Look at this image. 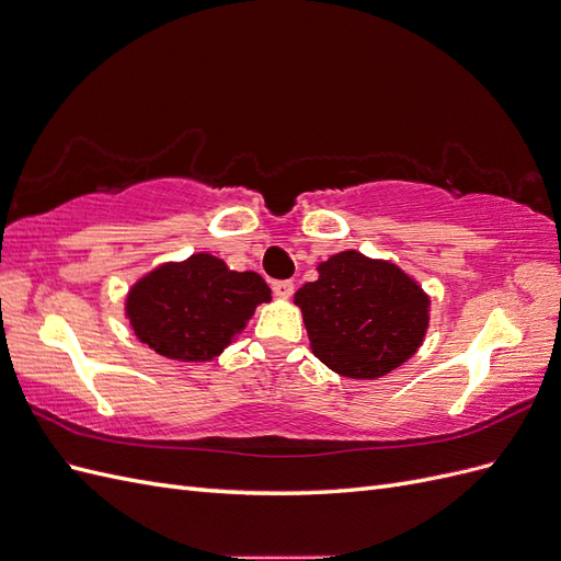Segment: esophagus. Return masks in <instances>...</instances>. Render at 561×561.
I'll return each mask as SVG.
<instances>
[{"label":"esophagus","mask_w":561,"mask_h":561,"mask_svg":"<svg viewBox=\"0 0 561 561\" xmlns=\"http://www.w3.org/2000/svg\"><path fill=\"white\" fill-rule=\"evenodd\" d=\"M271 290H274L276 297L287 299V297H293V293H295V283L293 280H274V283H271Z\"/></svg>","instance_id":"obj_1"}]
</instances>
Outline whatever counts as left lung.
Wrapping results in <instances>:
<instances>
[{
    "label": "left lung",
    "mask_w": 561,
    "mask_h": 561,
    "mask_svg": "<svg viewBox=\"0 0 561 561\" xmlns=\"http://www.w3.org/2000/svg\"><path fill=\"white\" fill-rule=\"evenodd\" d=\"M297 290L311 348L351 379H379L410 360L428 328V297L396 264L346 250Z\"/></svg>",
    "instance_id": "8db88e82"
}]
</instances>
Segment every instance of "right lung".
<instances>
[{
  "label": "right lung",
  "instance_id": "1",
  "mask_svg": "<svg viewBox=\"0 0 561 561\" xmlns=\"http://www.w3.org/2000/svg\"><path fill=\"white\" fill-rule=\"evenodd\" d=\"M268 299L260 274L229 271L222 260L198 252L135 283L126 313L142 344L171 360L196 363L222 353Z\"/></svg>",
  "mask_w": 561,
  "mask_h": 561
}]
</instances>
